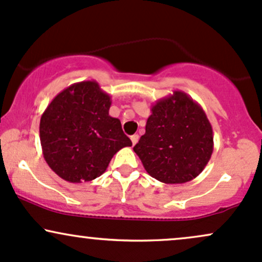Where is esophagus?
I'll return each instance as SVG.
<instances>
[{"label":"esophagus","instance_id":"34e87169","mask_svg":"<svg viewBox=\"0 0 262 262\" xmlns=\"http://www.w3.org/2000/svg\"><path fill=\"white\" fill-rule=\"evenodd\" d=\"M139 135H132L131 136V141H132V145H136L137 142H139Z\"/></svg>","mask_w":262,"mask_h":262}]
</instances>
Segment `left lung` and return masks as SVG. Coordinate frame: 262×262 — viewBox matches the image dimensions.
Instances as JSON below:
<instances>
[{
	"label": "left lung",
	"instance_id": "1",
	"mask_svg": "<svg viewBox=\"0 0 262 262\" xmlns=\"http://www.w3.org/2000/svg\"><path fill=\"white\" fill-rule=\"evenodd\" d=\"M134 151L151 177L166 184L192 181L209 162L213 128L201 105L177 90L151 107Z\"/></svg>",
	"mask_w": 262,
	"mask_h": 262
}]
</instances>
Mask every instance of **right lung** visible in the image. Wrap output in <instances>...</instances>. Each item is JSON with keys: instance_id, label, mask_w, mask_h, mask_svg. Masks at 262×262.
<instances>
[{"instance_id": "right-lung-1", "label": "right lung", "mask_w": 262, "mask_h": 262, "mask_svg": "<svg viewBox=\"0 0 262 262\" xmlns=\"http://www.w3.org/2000/svg\"><path fill=\"white\" fill-rule=\"evenodd\" d=\"M111 98L94 80L75 83L52 100L40 117V145L48 166L70 183L100 177L111 158L132 146L121 122L108 115Z\"/></svg>"}]
</instances>
